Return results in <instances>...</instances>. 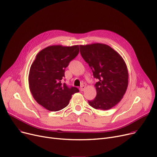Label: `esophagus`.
Masks as SVG:
<instances>
[{
    "instance_id": "esophagus-1",
    "label": "esophagus",
    "mask_w": 157,
    "mask_h": 157,
    "mask_svg": "<svg viewBox=\"0 0 157 157\" xmlns=\"http://www.w3.org/2000/svg\"><path fill=\"white\" fill-rule=\"evenodd\" d=\"M85 88H86V86H84V85H83V86H81L80 88H79V90H80V91H84L85 90Z\"/></svg>"
}]
</instances>
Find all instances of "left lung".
Masks as SVG:
<instances>
[{
	"mask_svg": "<svg viewBox=\"0 0 157 157\" xmlns=\"http://www.w3.org/2000/svg\"><path fill=\"white\" fill-rule=\"evenodd\" d=\"M82 58L88 64L94 78L97 95L88 104L97 110H106L123 98L128 85L126 65L120 54L103 44L79 45Z\"/></svg>",
	"mask_w": 157,
	"mask_h": 157,
	"instance_id": "1",
	"label": "left lung"
}]
</instances>
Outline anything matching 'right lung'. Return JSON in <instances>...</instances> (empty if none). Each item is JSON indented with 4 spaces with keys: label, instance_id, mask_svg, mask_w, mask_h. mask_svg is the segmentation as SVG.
I'll use <instances>...</instances> for the list:
<instances>
[{
    "label": "right lung",
    "instance_id": "obj_1",
    "mask_svg": "<svg viewBox=\"0 0 157 157\" xmlns=\"http://www.w3.org/2000/svg\"><path fill=\"white\" fill-rule=\"evenodd\" d=\"M79 48V45L47 47L38 52L32 63L29 74L30 90L37 103L47 110H62L69 105L72 95L79 91L62 81L65 68L78 56Z\"/></svg>",
    "mask_w": 157,
    "mask_h": 157
}]
</instances>
